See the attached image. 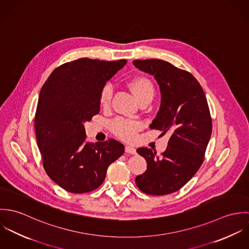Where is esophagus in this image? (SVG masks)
Instances as JSON below:
<instances>
[{"label": "esophagus", "instance_id": "obj_1", "mask_svg": "<svg viewBox=\"0 0 249 249\" xmlns=\"http://www.w3.org/2000/svg\"><path fill=\"white\" fill-rule=\"evenodd\" d=\"M124 150H125L126 153H131V154H135L136 153V149L134 147H132V146H129V145H126Z\"/></svg>", "mask_w": 249, "mask_h": 249}]
</instances>
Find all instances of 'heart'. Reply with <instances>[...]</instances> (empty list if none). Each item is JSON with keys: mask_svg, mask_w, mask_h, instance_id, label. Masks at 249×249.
<instances>
[{"mask_svg": "<svg viewBox=\"0 0 249 249\" xmlns=\"http://www.w3.org/2000/svg\"><path fill=\"white\" fill-rule=\"evenodd\" d=\"M130 90L135 95L139 102L146 99H151L154 96V87L151 81L144 76H136L128 82ZM113 95V86L107 83L101 90L100 93V105L103 107H107L110 105ZM112 130L116 135L124 140H132L137 131L141 128L139 123L131 120L117 119L111 124Z\"/></svg>", "mask_w": 249, "mask_h": 249, "instance_id": "1", "label": "heart"}]
</instances>
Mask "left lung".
I'll use <instances>...</instances> for the list:
<instances>
[{
	"mask_svg": "<svg viewBox=\"0 0 249 249\" xmlns=\"http://www.w3.org/2000/svg\"><path fill=\"white\" fill-rule=\"evenodd\" d=\"M139 70L154 76L161 92L159 111L151 129L169 132L167 149L158 156L147 147L137 149L147 164L137 187L147 195L164 196L181 189L200 168L212 134V120L204 91L189 71L161 59L133 60Z\"/></svg>",
	"mask_w": 249,
	"mask_h": 249,
	"instance_id": "1",
	"label": "left lung"
}]
</instances>
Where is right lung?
<instances>
[{"mask_svg": "<svg viewBox=\"0 0 249 249\" xmlns=\"http://www.w3.org/2000/svg\"><path fill=\"white\" fill-rule=\"evenodd\" d=\"M126 62L79 58L56 68L40 91L37 145L47 175L67 192L100 187L108 166L124 152V145L114 139L86 142L83 124L100 113L102 88Z\"/></svg>", "mask_w": 249, "mask_h": 249, "instance_id": "add662e5", "label": "right lung"}]
</instances>
